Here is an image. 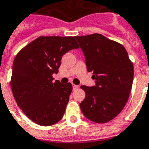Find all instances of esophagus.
<instances>
[{
    "label": "esophagus",
    "mask_w": 149,
    "mask_h": 149,
    "mask_svg": "<svg viewBox=\"0 0 149 149\" xmlns=\"http://www.w3.org/2000/svg\"><path fill=\"white\" fill-rule=\"evenodd\" d=\"M78 87H79V86H78V85L72 84V88H73V90H77Z\"/></svg>",
    "instance_id": "obj_1"
}]
</instances>
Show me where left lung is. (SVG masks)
I'll return each instance as SVG.
<instances>
[{
	"mask_svg": "<svg viewBox=\"0 0 149 149\" xmlns=\"http://www.w3.org/2000/svg\"><path fill=\"white\" fill-rule=\"evenodd\" d=\"M85 56L88 72L96 85L81 86L86 96L80 104L87 119L97 123L117 116L129 98L134 65L125 47L99 33L75 37Z\"/></svg>",
	"mask_w": 149,
	"mask_h": 149,
	"instance_id": "left-lung-1",
	"label": "left lung"
}]
</instances>
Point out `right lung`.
<instances>
[{"label":"right lung","mask_w":149,"mask_h":149,"mask_svg":"<svg viewBox=\"0 0 149 149\" xmlns=\"http://www.w3.org/2000/svg\"><path fill=\"white\" fill-rule=\"evenodd\" d=\"M75 37H39L15 58L11 78L19 107L33 122L47 127L59 122L72 91L70 83L53 81L63 54L79 48Z\"/></svg>","instance_id":"right-lung-1"}]
</instances>
